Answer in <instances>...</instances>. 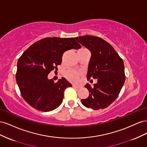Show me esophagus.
I'll return each instance as SVG.
<instances>
[{"mask_svg":"<svg viewBox=\"0 0 147 147\" xmlns=\"http://www.w3.org/2000/svg\"><path fill=\"white\" fill-rule=\"evenodd\" d=\"M72 86H73V88H77V89H79L80 88V86H77V85H75V84H73Z\"/></svg>","mask_w":147,"mask_h":147,"instance_id":"1","label":"esophagus"}]
</instances>
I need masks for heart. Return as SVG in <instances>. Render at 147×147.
<instances>
[{
	"label": "heart",
	"instance_id": "1",
	"mask_svg": "<svg viewBox=\"0 0 147 147\" xmlns=\"http://www.w3.org/2000/svg\"><path fill=\"white\" fill-rule=\"evenodd\" d=\"M86 49L82 48L80 50H85ZM82 73L79 71L75 70H67L66 72L64 73V77L68 81L77 83L80 80V77H81Z\"/></svg>",
	"mask_w": 147,
	"mask_h": 147
}]
</instances>
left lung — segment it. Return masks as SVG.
<instances>
[{"instance_id":"8db88e82","label":"left lung","mask_w":147,"mask_h":147,"mask_svg":"<svg viewBox=\"0 0 147 147\" xmlns=\"http://www.w3.org/2000/svg\"><path fill=\"white\" fill-rule=\"evenodd\" d=\"M75 38L91 53L88 80L97 79L93 87L89 84L84 86L90 94L81 100L82 103L93 110L107 107L117 99L125 82L123 61L112 46L100 37L84 35Z\"/></svg>"}]
</instances>
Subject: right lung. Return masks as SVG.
Here are the masks:
<instances>
[{
  "label": "right lung",
  "instance_id": "obj_1",
  "mask_svg": "<svg viewBox=\"0 0 147 147\" xmlns=\"http://www.w3.org/2000/svg\"><path fill=\"white\" fill-rule=\"evenodd\" d=\"M81 45L75 38L48 37L26 50L17 63L16 80L22 97L33 108L50 112L61 104L64 91L71 84L64 78L55 83L48 75L57 70L64 53Z\"/></svg>",
  "mask_w": 147,
  "mask_h": 147
}]
</instances>
